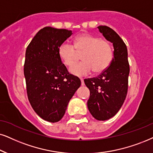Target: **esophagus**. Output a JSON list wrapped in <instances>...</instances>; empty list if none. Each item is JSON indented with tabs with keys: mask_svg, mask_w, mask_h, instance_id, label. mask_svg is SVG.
Instances as JSON below:
<instances>
[{
	"mask_svg": "<svg viewBox=\"0 0 153 153\" xmlns=\"http://www.w3.org/2000/svg\"><path fill=\"white\" fill-rule=\"evenodd\" d=\"M80 80H81V85L83 86L85 85V82H84V80H83L82 78H80Z\"/></svg>",
	"mask_w": 153,
	"mask_h": 153,
	"instance_id": "esophagus-1",
	"label": "esophagus"
}]
</instances>
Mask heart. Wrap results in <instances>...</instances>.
Instances as JSON below:
<instances>
[{
  "mask_svg": "<svg viewBox=\"0 0 153 153\" xmlns=\"http://www.w3.org/2000/svg\"><path fill=\"white\" fill-rule=\"evenodd\" d=\"M78 53H82V61L77 63L70 68V73L75 76H84L93 69L95 73L105 71L111 64L114 56L109 42L97 36L82 34L74 39L73 46L63 42L59 46L60 59L67 66H71L77 59Z\"/></svg>",
  "mask_w": 153,
  "mask_h": 153,
  "instance_id": "b5f03b06",
  "label": "heart"
}]
</instances>
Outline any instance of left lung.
I'll return each instance as SVG.
<instances>
[{
    "instance_id": "8db88e82",
    "label": "left lung",
    "mask_w": 153,
    "mask_h": 153,
    "mask_svg": "<svg viewBox=\"0 0 153 153\" xmlns=\"http://www.w3.org/2000/svg\"><path fill=\"white\" fill-rule=\"evenodd\" d=\"M104 38L113 44L114 58L109 66L97 77L85 79L90 90L88 107L94 119L113 117L123 105L128 90L129 64L126 46L117 32L107 26L97 27Z\"/></svg>"
}]
</instances>
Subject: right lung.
Wrapping results in <instances>:
<instances>
[{"label":"right lung","instance_id":"obj_1","mask_svg":"<svg viewBox=\"0 0 153 153\" xmlns=\"http://www.w3.org/2000/svg\"><path fill=\"white\" fill-rule=\"evenodd\" d=\"M72 34L71 30L45 27L36 34L25 53L29 101L39 117L51 123L62 119L81 85L78 77L69 74L58 53L59 46Z\"/></svg>","mask_w":153,"mask_h":153}]
</instances>
